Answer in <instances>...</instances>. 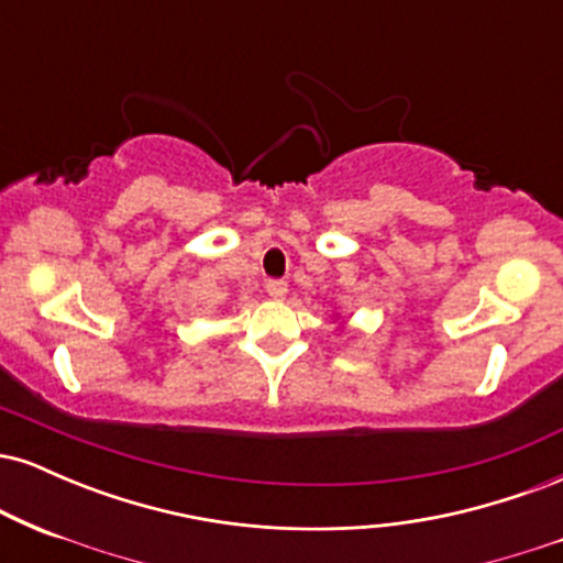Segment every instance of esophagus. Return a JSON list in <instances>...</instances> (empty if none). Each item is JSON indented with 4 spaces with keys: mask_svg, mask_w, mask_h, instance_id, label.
<instances>
[{
    "mask_svg": "<svg viewBox=\"0 0 563 563\" xmlns=\"http://www.w3.org/2000/svg\"><path fill=\"white\" fill-rule=\"evenodd\" d=\"M264 288H267L269 299H275V301L286 299V294H288V283L286 280H267V283H264Z\"/></svg>",
    "mask_w": 563,
    "mask_h": 563,
    "instance_id": "obj_1",
    "label": "esophagus"
}]
</instances>
